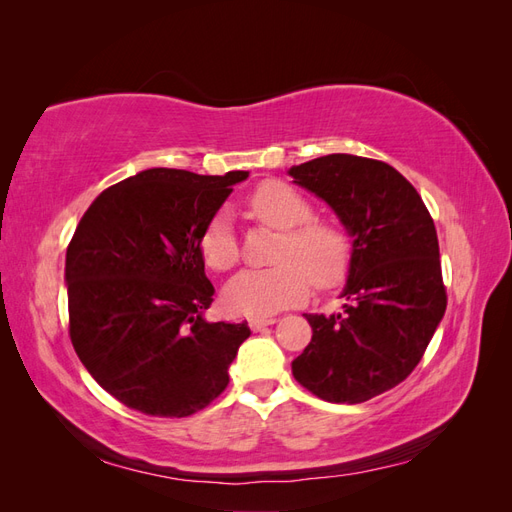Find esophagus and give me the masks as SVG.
I'll return each instance as SVG.
<instances>
[{
  "label": "esophagus",
  "mask_w": 512,
  "mask_h": 512,
  "mask_svg": "<svg viewBox=\"0 0 512 512\" xmlns=\"http://www.w3.org/2000/svg\"><path fill=\"white\" fill-rule=\"evenodd\" d=\"M247 324H250L252 331H262L265 327H269V324H275V318H250Z\"/></svg>",
  "instance_id": "34e87169"
}]
</instances>
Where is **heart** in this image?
<instances>
[{"label":"heart","instance_id":"b5f03b06","mask_svg":"<svg viewBox=\"0 0 512 512\" xmlns=\"http://www.w3.org/2000/svg\"><path fill=\"white\" fill-rule=\"evenodd\" d=\"M247 209L260 224L284 230L271 269H247L224 288V305L241 316L265 318L303 301L312 280L329 288L350 269L352 241L333 222L312 220L314 209L282 181H265L247 198ZM200 254L215 271L235 267L239 247L226 211L215 213L200 235Z\"/></svg>","mask_w":512,"mask_h":512}]
</instances>
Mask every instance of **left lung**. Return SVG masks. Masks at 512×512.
<instances>
[{"mask_svg": "<svg viewBox=\"0 0 512 512\" xmlns=\"http://www.w3.org/2000/svg\"><path fill=\"white\" fill-rule=\"evenodd\" d=\"M288 175L327 203L352 239L339 312L305 314L312 342L292 376L331 404L393 389L421 361L446 309L436 226L412 183L389 164L331 153Z\"/></svg>", "mask_w": 512, "mask_h": 512, "instance_id": "obj_1", "label": "left lung"}]
</instances>
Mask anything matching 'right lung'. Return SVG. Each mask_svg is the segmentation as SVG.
I'll return each instance as SVG.
<instances>
[{
    "label": "right lung",
    "instance_id": "obj_1",
    "mask_svg": "<svg viewBox=\"0 0 512 512\" xmlns=\"http://www.w3.org/2000/svg\"><path fill=\"white\" fill-rule=\"evenodd\" d=\"M247 170L147 168L104 190L66 252L70 339L106 393L181 418L228 386L247 322H209L200 235Z\"/></svg>",
    "mask_w": 512,
    "mask_h": 512
}]
</instances>
